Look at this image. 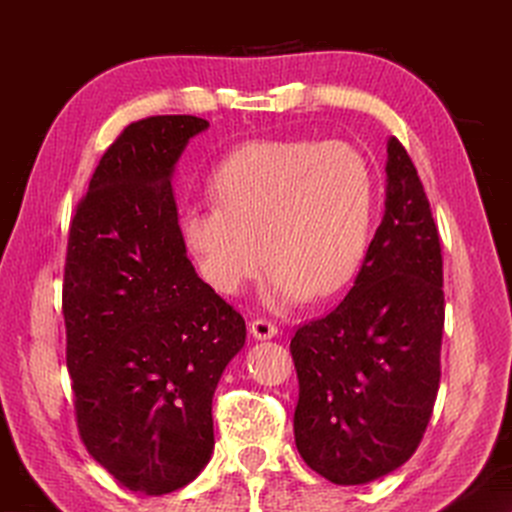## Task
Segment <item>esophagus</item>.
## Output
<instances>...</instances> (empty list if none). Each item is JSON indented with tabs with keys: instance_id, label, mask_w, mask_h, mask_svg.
I'll return each mask as SVG.
<instances>
[{
	"instance_id": "esophagus-1",
	"label": "esophagus",
	"mask_w": 512,
	"mask_h": 512,
	"mask_svg": "<svg viewBox=\"0 0 512 512\" xmlns=\"http://www.w3.org/2000/svg\"><path fill=\"white\" fill-rule=\"evenodd\" d=\"M250 334H253L257 341L273 339V336H277V325L268 318H255L253 323H250Z\"/></svg>"
}]
</instances>
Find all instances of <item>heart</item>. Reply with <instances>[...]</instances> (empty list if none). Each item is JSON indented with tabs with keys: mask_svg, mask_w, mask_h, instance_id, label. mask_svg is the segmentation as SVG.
<instances>
[{
	"mask_svg": "<svg viewBox=\"0 0 512 512\" xmlns=\"http://www.w3.org/2000/svg\"><path fill=\"white\" fill-rule=\"evenodd\" d=\"M210 192L214 203L180 207L178 230L203 280L223 296L244 291L264 255L271 305L327 298L357 273L375 185L352 146L250 142L216 164Z\"/></svg>",
	"mask_w": 512,
	"mask_h": 512,
	"instance_id": "1",
	"label": "heart"
}]
</instances>
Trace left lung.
<instances>
[{
	"label": "left lung",
	"instance_id": "1",
	"mask_svg": "<svg viewBox=\"0 0 512 512\" xmlns=\"http://www.w3.org/2000/svg\"><path fill=\"white\" fill-rule=\"evenodd\" d=\"M386 212L348 296L296 329L293 433L311 470L370 483L413 456L433 413L445 327L443 255L429 198L391 137Z\"/></svg>",
	"mask_w": 512,
	"mask_h": 512
}]
</instances>
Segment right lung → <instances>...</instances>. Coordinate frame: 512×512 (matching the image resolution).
<instances>
[{
	"label": "right lung",
	"instance_id": "add662e5",
	"mask_svg": "<svg viewBox=\"0 0 512 512\" xmlns=\"http://www.w3.org/2000/svg\"><path fill=\"white\" fill-rule=\"evenodd\" d=\"M207 121L158 115L124 128L69 228L63 316L85 449L124 488L167 495L214 449L212 397L246 323L196 275L171 178Z\"/></svg>",
	"mask_w": 512,
	"mask_h": 512
}]
</instances>
